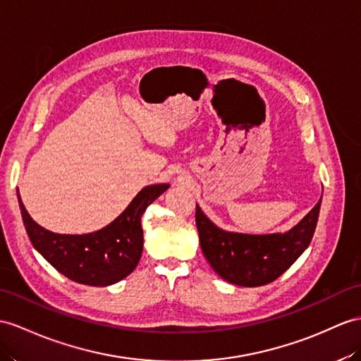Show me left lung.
<instances>
[{
  "label": "left lung",
  "mask_w": 361,
  "mask_h": 361,
  "mask_svg": "<svg viewBox=\"0 0 361 361\" xmlns=\"http://www.w3.org/2000/svg\"><path fill=\"white\" fill-rule=\"evenodd\" d=\"M322 199L285 234H240L217 228L196 205L200 248L219 276L239 286L274 282L310 247L317 226Z\"/></svg>",
  "instance_id": "left-lung-1"
}]
</instances>
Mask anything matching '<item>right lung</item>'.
<instances>
[{"label": "right lung", "mask_w": 361, "mask_h": 361, "mask_svg": "<svg viewBox=\"0 0 361 361\" xmlns=\"http://www.w3.org/2000/svg\"><path fill=\"white\" fill-rule=\"evenodd\" d=\"M166 188V183L145 187L116 221L99 231L82 235L56 234L46 230L25 211L20 192L18 202L33 248L51 267L73 282L109 286L135 271L144 247L140 217Z\"/></svg>", "instance_id": "add662e5"}]
</instances>
